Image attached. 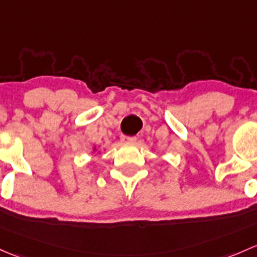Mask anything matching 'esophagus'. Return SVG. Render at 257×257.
<instances>
[{"mask_svg":"<svg viewBox=\"0 0 257 257\" xmlns=\"http://www.w3.org/2000/svg\"><path fill=\"white\" fill-rule=\"evenodd\" d=\"M136 140L137 139L135 136H126V135H122V136H121V141H122L123 144H135Z\"/></svg>","mask_w":257,"mask_h":257,"instance_id":"1","label":"esophagus"}]
</instances>
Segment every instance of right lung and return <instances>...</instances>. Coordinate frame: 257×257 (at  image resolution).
Wrapping results in <instances>:
<instances>
[{"label": "right lung", "instance_id": "add662e5", "mask_svg": "<svg viewBox=\"0 0 257 257\" xmlns=\"http://www.w3.org/2000/svg\"><path fill=\"white\" fill-rule=\"evenodd\" d=\"M92 151H96V147H94V148H92Z\"/></svg>", "mask_w": 257, "mask_h": 257}]
</instances>
